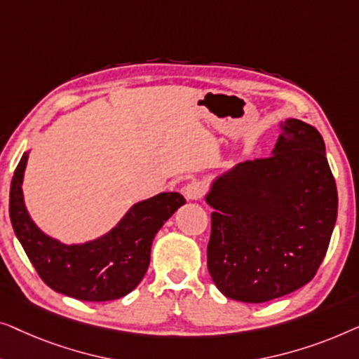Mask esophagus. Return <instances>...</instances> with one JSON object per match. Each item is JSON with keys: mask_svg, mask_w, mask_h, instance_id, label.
I'll use <instances>...</instances> for the list:
<instances>
[{"mask_svg": "<svg viewBox=\"0 0 359 359\" xmlns=\"http://www.w3.org/2000/svg\"><path fill=\"white\" fill-rule=\"evenodd\" d=\"M184 191H185V196L189 200H198V198H201V196L205 195L206 185L203 184V182H200V180H191L190 184H187Z\"/></svg>", "mask_w": 359, "mask_h": 359, "instance_id": "34e87169", "label": "esophagus"}]
</instances>
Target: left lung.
<instances>
[{"label":"left lung","mask_w":359,"mask_h":359,"mask_svg":"<svg viewBox=\"0 0 359 359\" xmlns=\"http://www.w3.org/2000/svg\"><path fill=\"white\" fill-rule=\"evenodd\" d=\"M208 271L226 297L266 302L314 278L329 249L338 195L319 131L280 123L269 158L245 161L211 185Z\"/></svg>","instance_id":"obj_1"}]
</instances>
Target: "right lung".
Listing matches in <instances>:
<instances>
[{
    "mask_svg": "<svg viewBox=\"0 0 359 359\" xmlns=\"http://www.w3.org/2000/svg\"><path fill=\"white\" fill-rule=\"evenodd\" d=\"M22 154L9 190V218L40 278L53 291L81 301H114L133 291L149 266L156 232L185 203L177 191H164L131 206L123 219L93 242L65 245L43 234L24 205Z\"/></svg>",
    "mask_w": 359,
    "mask_h": 359,
    "instance_id": "right-lung-1",
    "label": "right lung"
}]
</instances>
